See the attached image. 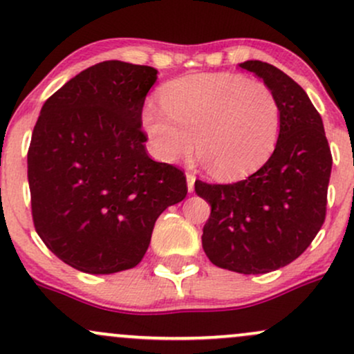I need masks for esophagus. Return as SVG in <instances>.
<instances>
[{
	"instance_id": "esophagus-1",
	"label": "esophagus",
	"mask_w": 354,
	"mask_h": 354,
	"mask_svg": "<svg viewBox=\"0 0 354 354\" xmlns=\"http://www.w3.org/2000/svg\"><path fill=\"white\" fill-rule=\"evenodd\" d=\"M194 180H196V178H194L193 173H186V181H188V191H189V193H193V191H194Z\"/></svg>"
}]
</instances>
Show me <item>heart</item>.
I'll use <instances>...</instances> for the list:
<instances>
[{
    "instance_id": "b5f03b06",
    "label": "heart",
    "mask_w": 354,
    "mask_h": 354,
    "mask_svg": "<svg viewBox=\"0 0 354 354\" xmlns=\"http://www.w3.org/2000/svg\"><path fill=\"white\" fill-rule=\"evenodd\" d=\"M165 113L148 104L143 128L153 153L174 161L194 149L221 180L241 178L271 156L281 131V106L266 83L238 73H200L166 83Z\"/></svg>"
}]
</instances>
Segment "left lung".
<instances>
[{"mask_svg": "<svg viewBox=\"0 0 354 354\" xmlns=\"http://www.w3.org/2000/svg\"><path fill=\"white\" fill-rule=\"evenodd\" d=\"M239 66L274 91L281 131L270 160L246 180L214 185L194 181L211 205L203 250L213 265L243 274H263L304 253L326 218L333 156L323 120L286 73L263 61Z\"/></svg>", "mask_w": 354, "mask_h": 354, "instance_id": "8db88e82", "label": "left lung"}]
</instances>
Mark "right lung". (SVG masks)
Here are the masks:
<instances>
[{
    "mask_svg": "<svg viewBox=\"0 0 354 354\" xmlns=\"http://www.w3.org/2000/svg\"><path fill=\"white\" fill-rule=\"evenodd\" d=\"M156 70L103 61L43 104L28 149L36 233L75 270L109 274L143 259L153 226L185 200L186 176L148 156L141 113Z\"/></svg>",
    "mask_w": 354,
    "mask_h": 354,
    "instance_id": "right-lung-1",
    "label": "right lung"
}]
</instances>
